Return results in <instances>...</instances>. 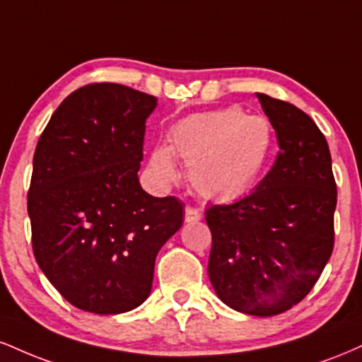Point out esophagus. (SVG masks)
Segmentation results:
<instances>
[{
  "label": "esophagus",
  "instance_id": "1",
  "mask_svg": "<svg viewBox=\"0 0 362 362\" xmlns=\"http://www.w3.org/2000/svg\"><path fill=\"white\" fill-rule=\"evenodd\" d=\"M202 219V213L199 209H195V207H190L187 206L185 207V223H197Z\"/></svg>",
  "mask_w": 362,
  "mask_h": 362
}]
</instances>
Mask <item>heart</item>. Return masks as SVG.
<instances>
[{
	"instance_id": "b5f03b06",
	"label": "heart",
	"mask_w": 362,
	"mask_h": 362,
	"mask_svg": "<svg viewBox=\"0 0 362 362\" xmlns=\"http://www.w3.org/2000/svg\"><path fill=\"white\" fill-rule=\"evenodd\" d=\"M274 146L272 124L240 107L201 112L170 129L168 146L149 153V170L161 184H173L175 156L187 163L190 185L209 201H233L247 194L267 168Z\"/></svg>"
}]
</instances>
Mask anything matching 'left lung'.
<instances>
[{
    "instance_id": "obj_1",
    "label": "left lung",
    "mask_w": 362,
    "mask_h": 362,
    "mask_svg": "<svg viewBox=\"0 0 362 362\" xmlns=\"http://www.w3.org/2000/svg\"><path fill=\"white\" fill-rule=\"evenodd\" d=\"M281 151L250 195L211 206V284L240 313L274 317L310 293L334 250L337 187L325 136L310 115L257 93Z\"/></svg>"
}]
</instances>
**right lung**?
Listing matches in <instances>:
<instances>
[{"mask_svg": "<svg viewBox=\"0 0 362 362\" xmlns=\"http://www.w3.org/2000/svg\"><path fill=\"white\" fill-rule=\"evenodd\" d=\"M156 105L117 83L83 86L37 143L27 206L35 260L66 301L90 313L143 305L158 252L184 223L178 199L139 184L144 124Z\"/></svg>", "mask_w": 362, "mask_h": 362, "instance_id": "right-lung-1", "label": "right lung"}]
</instances>
